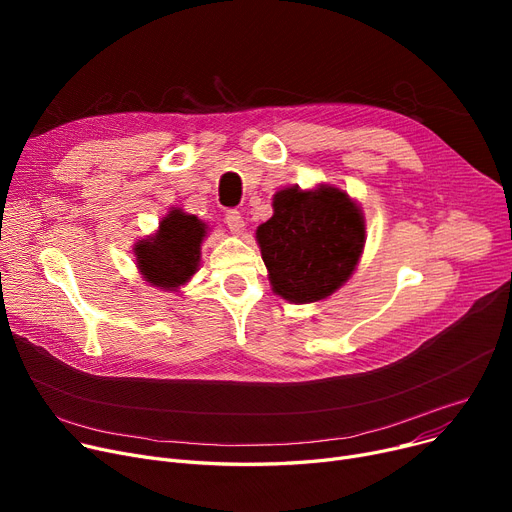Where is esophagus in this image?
Here are the masks:
<instances>
[{"label": "esophagus", "instance_id": "34e87169", "mask_svg": "<svg viewBox=\"0 0 512 512\" xmlns=\"http://www.w3.org/2000/svg\"><path fill=\"white\" fill-rule=\"evenodd\" d=\"M226 224L232 230V234L245 232V220H242V215L238 211H228L226 213Z\"/></svg>", "mask_w": 512, "mask_h": 512}]
</instances>
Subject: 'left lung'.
Returning a JSON list of instances; mask_svg holds the SVG:
<instances>
[{
	"mask_svg": "<svg viewBox=\"0 0 512 512\" xmlns=\"http://www.w3.org/2000/svg\"><path fill=\"white\" fill-rule=\"evenodd\" d=\"M272 207V218L255 232L272 290L290 303L330 297L353 276L363 253L361 207L328 184L284 188Z\"/></svg>",
	"mask_w": 512,
	"mask_h": 512,
	"instance_id": "obj_1",
	"label": "left lung"
}]
</instances>
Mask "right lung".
I'll return each mask as SVG.
<instances>
[{
  "label": "right lung",
  "mask_w": 512,
  "mask_h": 512,
  "mask_svg": "<svg viewBox=\"0 0 512 512\" xmlns=\"http://www.w3.org/2000/svg\"><path fill=\"white\" fill-rule=\"evenodd\" d=\"M207 226L182 209H172L159 222V230L134 245V257L143 278L157 288L176 290L197 272L201 242Z\"/></svg>",
  "instance_id": "obj_1"
}]
</instances>
